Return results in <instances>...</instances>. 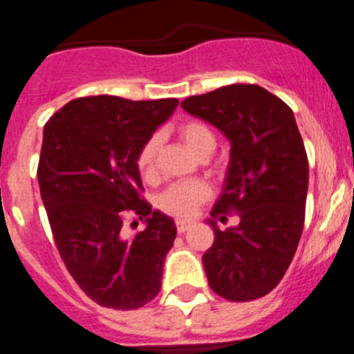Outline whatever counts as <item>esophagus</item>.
<instances>
[{
  "label": "esophagus",
  "mask_w": 354,
  "mask_h": 354,
  "mask_svg": "<svg viewBox=\"0 0 354 354\" xmlns=\"http://www.w3.org/2000/svg\"><path fill=\"white\" fill-rule=\"evenodd\" d=\"M175 225H177V232L179 234H184L187 230V228L192 227V221H184V220H177L175 221Z\"/></svg>",
  "instance_id": "obj_1"
}]
</instances>
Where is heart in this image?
Returning <instances> with one entry per match:
<instances>
[{
  "mask_svg": "<svg viewBox=\"0 0 354 354\" xmlns=\"http://www.w3.org/2000/svg\"><path fill=\"white\" fill-rule=\"evenodd\" d=\"M183 142L195 152L196 156L211 154L216 147L214 133L207 124L200 120L183 122L177 129ZM159 143L161 138L159 134L150 136L143 147L140 149V154L136 162L143 177H152L156 171V156H158ZM209 186L202 180H184V183H175L168 186L165 192L159 195L158 205L161 211L168 212L177 218H189L193 216L195 209L209 196Z\"/></svg>",
  "mask_w": 354,
  "mask_h": 354,
  "instance_id": "heart-1",
  "label": "heart"
}]
</instances>
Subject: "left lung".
I'll list each match as a JSON object with an SVG mask.
<instances>
[{
  "label": "left lung",
  "instance_id": "left-lung-1",
  "mask_svg": "<svg viewBox=\"0 0 354 354\" xmlns=\"http://www.w3.org/2000/svg\"><path fill=\"white\" fill-rule=\"evenodd\" d=\"M184 111L221 131L230 161L207 223L214 243L202 262L216 294L252 301L278 286L292 261L305 221L308 159L292 109L259 84H228L187 97ZM230 208L236 227L220 231Z\"/></svg>",
  "mask_w": 354,
  "mask_h": 354
}]
</instances>
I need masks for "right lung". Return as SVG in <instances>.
<instances>
[{
    "mask_svg": "<svg viewBox=\"0 0 354 354\" xmlns=\"http://www.w3.org/2000/svg\"><path fill=\"white\" fill-rule=\"evenodd\" d=\"M177 106V99L81 97L44 126L39 186L56 248L83 292L108 308L134 310L161 289L177 228L140 196L136 159ZM124 210L146 223L133 238L121 230Z\"/></svg>",
    "mask_w": 354,
    "mask_h": 354,
    "instance_id": "obj_1",
    "label": "right lung"
}]
</instances>
